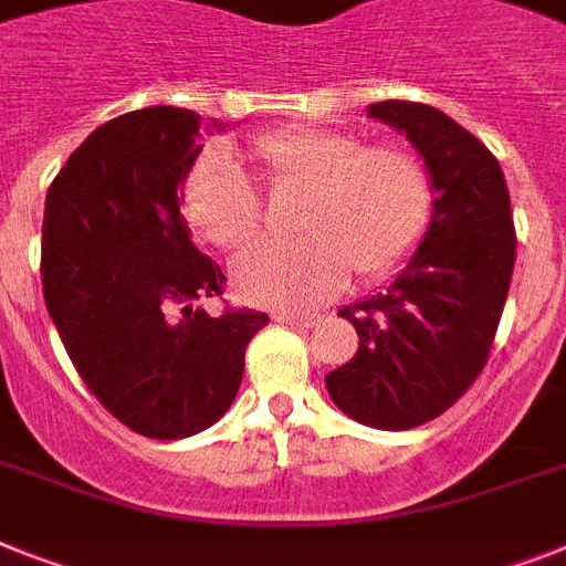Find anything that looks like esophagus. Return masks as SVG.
Listing matches in <instances>:
<instances>
[{
    "mask_svg": "<svg viewBox=\"0 0 566 566\" xmlns=\"http://www.w3.org/2000/svg\"><path fill=\"white\" fill-rule=\"evenodd\" d=\"M274 324L315 326L317 324V315H294V312H274Z\"/></svg>",
    "mask_w": 566,
    "mask_h": 566,
    "instance_id": "34e87169",
    "label": "esophagus"
}]
</instances>
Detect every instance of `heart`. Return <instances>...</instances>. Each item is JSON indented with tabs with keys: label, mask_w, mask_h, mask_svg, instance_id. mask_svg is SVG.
I'll return each mask as SVG.
<instances>
[{
	"label": "heart",
	"mask_w": 566,
	"mask_h": 566,
	"mask_svg": "<svg viewBox=\"0 0 566 566\" xmlns=\"http://www.w3.org/2000/svg\"><path fill=\"white\" fill-rule=\"evenodd\" d=\"M251 158L272 185L303 188L294 240H256L233 260V286L249 303L306 310L349 277L399 269L431 219V179L410 149L321 126H289L254 138ZM190 226L222 249L260 226V193L226 149H208L185 179Z\"/></svg>",
	"instance_id": "b5f03b06"
}]
</instances>
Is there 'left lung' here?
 Segmentation results:
<instances>
[{
	"instance_id": "8db88e82",
	"label": "left lung",
	"mask_w": 566,
	"mask_h": 566,
	"mask_svg": "<svg viewBox=\"0 0 566 566\" xmlns=\"http://www.w3.org/2000/svg\"><path fill=\"white\" fill-rule=\"evenodd\" d=\"M367 115L422 156L431 222L385 292L338 312L356 326L358 353L326 376V390L349 419L408 431L451 408L485 367L515 269V226L497 158L446 112L381 101Z\"/></svg>"
}]
</instances>
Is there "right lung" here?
<instances>
[{"label": "right lung", "mask_w": 566, "mask_h": 566, "mask_svg": "<svg viewBox=\"0 0 566 566\" xmlns=\"http://www.w3.org/2000/svg\"><path fill=\"white\" fill-rule=\"evenodd\" d=\"M205 124L181 106L106 120L51 181L42 292L63 347L112 417L142 437L181 440L226 417L245 347L269 315H208L226 274L196 249L181 193Z\"/></svg>", "instance_id": "right-lung-1"}]
</instances>
